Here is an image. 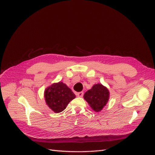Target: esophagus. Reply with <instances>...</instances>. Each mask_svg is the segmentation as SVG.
Masks as SVG:
<instances>
[{
	"mask_svg": "<svg viewBox=\"0 0 155 155\" xmlns=\"http://www.w3.org/2000/svg\"><path fill=\"white\" fill-rule=\"evenodd\" d=\"M83 95H84V92H82V91L77 93V97H82Z\"/></svg>",
	"mask_w": 155,
	"mask_h": 155,
	"instance_id": "34e87169",
	"label": "esophagus"
}]
</instances>
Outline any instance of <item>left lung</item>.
Listing matches in <instances>:
<instances>
[{
	"mask_svg": "<svg viewBox=\"0 0 155 155\" xmlns=\"http://www.w3.org/2000/svg\"><path fill=\"white\" fill-rule=\"evenodd\" d=\"M109 96L110 93L107 88L101 84H97L85 93L84 99L94 111L98 112L107 104Z\"/></svg>",
	"mask_w": 155,
	"mask_h": 155,
	"instance_id": "1",
	"label": "left lung"
}]
</instances>
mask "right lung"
<instances>
[{
  "instance_id": "obj_1",
  "label": "right lung",
  "mask_w": 155,
  "mask_h": 155,
  "mask_svg": "<svg viewBox=\"0 0 155 155\" xmlns=\"http://www.w3.org/2000/svg\"><path fill=\"white\" fill-rule=\"evenodd\" d=\"M44 97L48 107L55 113L62 112L70 101L76 97L72 90L62 82L54 83L46 88Z\"/></svg>"
}]
</instances>
